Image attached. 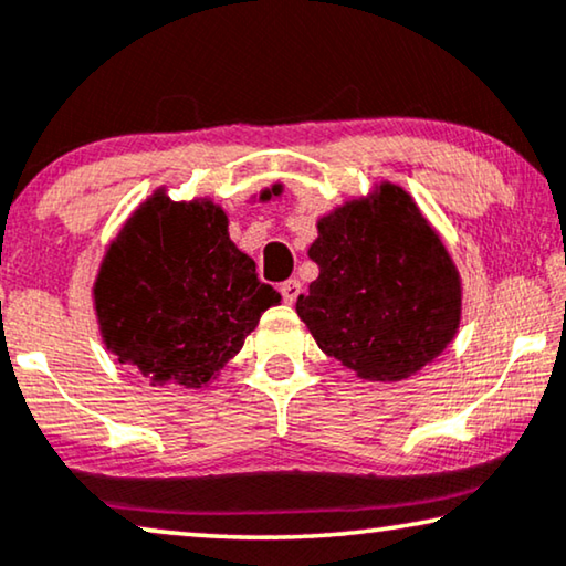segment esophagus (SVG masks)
I'll use <instances>...</instances> for the list:
<instances>
[{
	"label": "esophagus",
	"mask_w": 566,
	"mask_h": 566,
	"mask_svg": "<svg viewBox=\"0 0 566 566\" xmlns=\"http://www.w3.org/2000/svg\"><path fill=\"white\" fill-rule=\"evenodd\" d=\"M281 296L285 303H296V298L301 296V283L298 281H285L281 285Z\"/></svg>",
	"instance_id": "esophagus-1"
}]
</instances>
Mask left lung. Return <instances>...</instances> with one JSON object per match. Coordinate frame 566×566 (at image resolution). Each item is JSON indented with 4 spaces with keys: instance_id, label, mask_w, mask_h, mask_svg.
<instances>
[{
    "instance_id": "8db88e82",
    "label": "left lung",
    "mask_w": 566,
    "mask_h": 566,
    "mask_svg": "<svg viewBox=\"0 0 566 566\" xmlns=\"http://www.w3.org/2000/svg\"><path fill=\"white\" fill-rule=\"evenodd\" d=\"M318 277L296 314L357 378L398 382L437 359L462 322V277L413 196L380 181L316 222Z\"/></svg>"
}]
</instances>
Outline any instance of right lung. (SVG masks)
<instances>
[{
  "instance_id": "add662e5",
  "label": "right lung",
  "mask_w": 566,
  "mask_h": 566,
  "mask_svg": "<svg viewBox=\"0 0 566 566\" xmlns=\"http://www.w3.org/2000/svg\"><path fill=\"white\" fill-rule=\"evenodd\" d=\"M283 184L260 191V201ZM104 347L150 385L203 388L281 301L255 260L229 240L211 199L174 201L158 188L106 244L94 289Z\"/></svg>"
}]
</instances>
